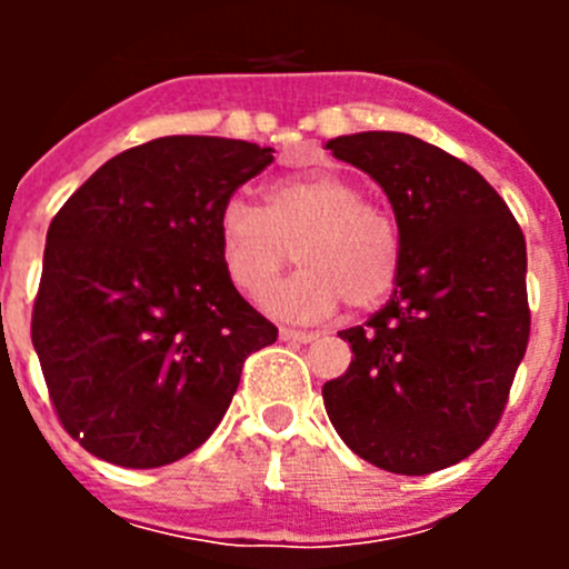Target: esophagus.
I'll return each mask as SVG.
<instances>
[{"label": "esophagus", "instance_id": "1", "mask_svg": "<svg viewBox=\"0 0 569 569\" xmlns=\"http://www.w3.org/2000/svg\"><path fill=\"white\" fill-rule=\"evenodd\" d=\"M279 336L284 341H299V345H308V341L316 339L313 330H296V328H281Z\"/></svg>", "mask_w": 569, "mask_h": 569}]
</instances>
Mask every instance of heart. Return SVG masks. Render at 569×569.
<instances>
[{
  "instance_id": "heart-1",
  "label": "heart",
  "mask_w": 569,
  "mask_h": 569,
  "mask_svg": "<svg viewBox=\"0 0 569 569\" xmlns=\"http://www.w3.org/2000/svg\"><path fill=\"white\" fill-rule=\"evenodd\" d=\"M293 249L299 274L264 296V308L288 319L313 321L341 301L373 308L390 293L401 264L396 222L365 202L359 184L333 170L276 179L264 208L228 199L219 213V256L224 273L244 296H259Z\"/></svg>"
}]
</instances>
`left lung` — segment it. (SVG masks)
Here are the masks:
<instances>
[{"mask_svg":"<svg viewBox=\"0 0 569 569\" xmlns=\"http://www.w3.org/2000/svg\"><path fill=\"white\" fill-rule=\"evenodd\" d=\"M393 204L401 264L385 308L341 330L353 347L321 399L356 456L427 476L476 453L505 413L530 339L527 244L479 170L410 133L336 136Z\"/></svg>","mask_w":569,"mask_h":569,"instance_id":"8db88e82","label":"left lung"}]
</instances>
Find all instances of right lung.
I'll use <instances>...</instances> for the list:
<instances>
[{
    "instance_id": "right-lung-1",
    "label": "right lung",
    "mask_w": 569,
    "mask_h": 569,
    "mask_svg": "<svg viewBox=\"0 0 569 569\" xmlns=\"http://www.w3.org/2000/svg\"><path fill=\"white\" fill-rule=\"evenodd\" d=\"M273 148L162 136L113 156L48 228L30 339L62 427L133 470L184 459L279 330L233 288L219 213Z\"/></svg>"
}]
</instances>
